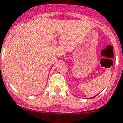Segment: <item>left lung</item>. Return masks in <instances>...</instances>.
<instances>
[{
    "mask_svg": "<svg viewBox=\"0 0 123 123\" xmlns=\"http://www.w3.org/2000/svg\"><path fill=\"white\" fill-rule=\"evenodd\" d=\"M95 96H96V95H95ZM95 96H94V97H91V98H90V99H92V98H93V97H95Z\"/></svg>",
    "mask_w": 123,
    "mask_h": 123,
    "instance_id": "left-lung-1",
    "label": "left lung"
}]
</instances>
